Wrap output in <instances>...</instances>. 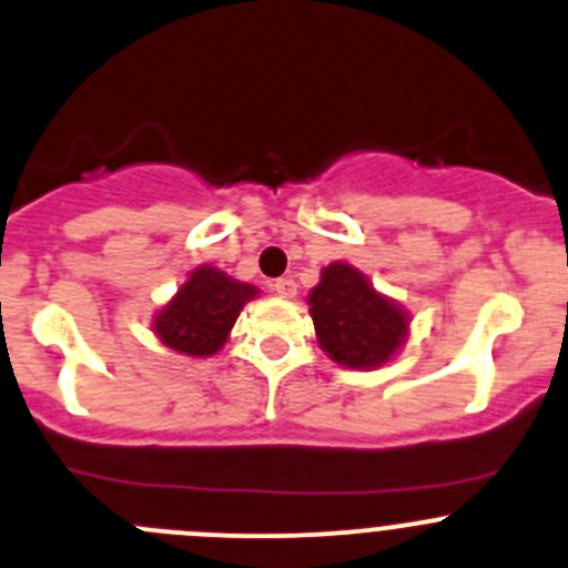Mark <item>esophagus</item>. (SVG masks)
Here are the masks:
<instances>
[{"label": "esophagus", "mask_w": 568, "mask_h": 568, "mask_svg": "<svg viewBox=\"0 0 568 568\" xmlns=\"http://www.w3.org/2000/svg\"><path fill=\"white\" fill-rule=\"evenodd\" d=\"M272 291L277 296H283V300H294L296 283L291 277H280V280H274V283H272Z\"/></svg>", "instance_id": "obj_1"}]
</instances>
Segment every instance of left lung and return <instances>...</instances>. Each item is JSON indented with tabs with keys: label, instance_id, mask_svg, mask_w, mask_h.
<instances>
[{
	"label": "left lung",
	"instance_id": "1",
	"mask_svg": "<svg viewBox=\"0 0 568 568\" xmlns=\"http://www.w3.org/2000/svg\"><path fill=\"white\" fill-rule=\"evenodd\" d=\"M307 307L318 346L329 361L355 372L383 368L410 335V313L346 261L322 268L307 294Z\"/></svg>",
	"mask_w": 568,
	"mask_h": 568
}]
</instances>
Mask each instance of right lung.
I'll use <instances>...</instances> for the list:
<instances>
[{
	"label": "right lung",
	"mask_w": 568,
	"mask_h": 568,
	"mask_svg": "<svg viewBox=\"0 0 568 568\" xmlns=\"http://www.w3.org/2000/svg\"><path fill=\"white\" fill-rule=\"evenodd\" d=\"M257 294V285L241 283L211 263H200L191 268L178 294L155 311L152 333L178 355L213 357L224 349L235 318Z\"/></svg>",
	"instance_id": "1"
}]
</instances>
